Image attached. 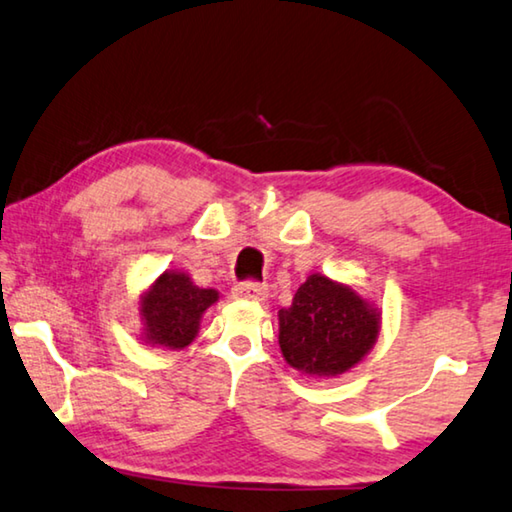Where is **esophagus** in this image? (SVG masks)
<instances>
[{"mask_svg": "<svg viewBox=\"0 0 512 512\" xmlns=\"http://www.w3.org/2000/svg\"><path fill=\"white\" fill-rule=\"evenodd\" d=\"M234 296L246 298V300H264L266 285H262V282H255V280L239 282V285L234 287Z\"/></svg>", "mask_w": 512, "mask_h": 512, "instance_id": "1", "label": "esophagus"}]
</instances>
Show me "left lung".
Masks as SVG:
<instances>
[{"label":"left lung","instance_id":"left-lung-1","mask_svg":"<svg viewBox=\"0 0 512 512\" xmlns=\"http://www.w3.org/2000/svg\"><path fill=\"white\" fill-rule=\"evenodd\" d=\"M280 351L310 376H337L355 367L376 344L380 312L351 287L314 273L278 312Z\"/></svg>","mask_w":512,"mask_h":512}]
</instances>
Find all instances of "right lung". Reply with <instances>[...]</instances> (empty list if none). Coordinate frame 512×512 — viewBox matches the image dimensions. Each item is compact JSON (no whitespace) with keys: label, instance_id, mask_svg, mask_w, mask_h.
Masks as SVG:
<instances>
[{"label":"right lung","instance_id":"obj_1","mask_svg":"<svg viewBox=\"0 0 512 512\" xmlns=\"http://www.w3.org/2000/svg\"><path fill=\"white\" fill-rule=\"evenodd\" d=\"M216 300V289L196 287L186 273H161L141 298L145 342L173 351L189 346L198 335L202 312Z\"/></svg>","mask_w":512,"mask_h":512}]
</instances>
